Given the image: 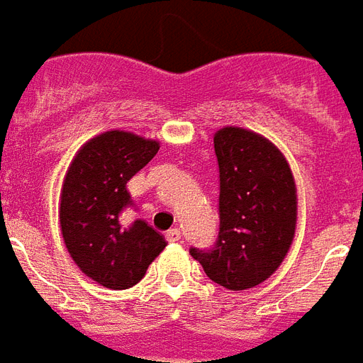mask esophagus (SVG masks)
<instances>
[{
	"mask_svg": "<svg viewBox=\"0 0 363 363\" xmlns=\"http://www.w3.org/2000/svg\"><path fill=\"white\" fill-rule=\"evenodd\" d=\"M165 237H167V241H169V243H179V241H181V231H179L177 228L169 229Z\"/></svg>",
	"mask_w": 363,
	"mask_h": 363,
	"instance_id": "34e87169",
	"label": "esophagus"
}]
</instances>
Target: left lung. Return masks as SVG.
<instances>
[{
	"mask_svg": "<svg viewBox=\"0 0 363 363\" xmlns=\"http://www.w3.org/2000/svg\"><path fill=\"white\" fill-rule=\"evenodd\" d=\"M213 150L220 165V235L213 249H190V255L210 280L241 291L268 280L294 243L296 181L286 155L252 130L220 128Z\"/></svg>",
	"mask_w": 363,
	"mask_h": 363,
	"instance_id": "obj_1",
	"label": "left lung"
}]
</instances>
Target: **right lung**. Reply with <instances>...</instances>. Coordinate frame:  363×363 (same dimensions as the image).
Wrapping results in <instances>:
<instances>
[{"label": "right lung", "instance_id": "right-lung-1", "mask_svg": "<svg viewBox=\"0 0 363 363\" xmlns=\"http://www.w3.org/2000/svg\"><path fill=\"white\" fill-rule=\"evenodd\" d=\"M157 151V140L108 130L83 143L67 167L60 192L62 237L79 270L104 288H132L167 247L147 221H122V212L134 208L126 182Z\"/></svg>", "mask_w": 363, "mask_h": 363}]
</instances>
